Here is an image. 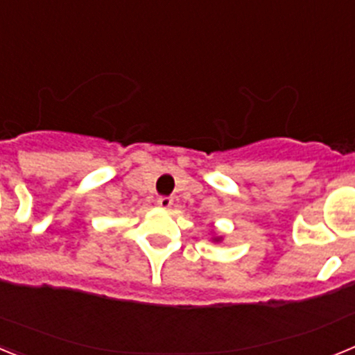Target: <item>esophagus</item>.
<instances>
[{
  "label": "esophagus",
  "mask_w": 355,
  "mask_h": 355,
  "mask_svg": "<svg viewBox=\"0 0 355 355\" xmlns=\"http://www.w3.org/2000/svg\"><path fill=\"white\" fill-rule=\"evenodd\" d=\"M174 205V200H172V197H158V206L159 208H163V209H167V208H171V206Z\"/></svg>",
  "instance_id": "1"
}]
</instances>
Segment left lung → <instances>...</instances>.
I'll list each match as a JSON object with an SVG mask.
<instances>
[{
    "label": "left lung",
    "instance_id": "1",
    "mask_svg": "<svg viewBox=\"0 0 355 355\" xmlns=\"http://www.w3.org/2000/svg\"><path fill=\"white\" fill-rule=\"evenodd\" d=\"M213 240H215V241H220L222 236H215V238H213Z\"/></svg>",
    "mask_w": 355,
    "mask_h": 355
}]
</instances>
